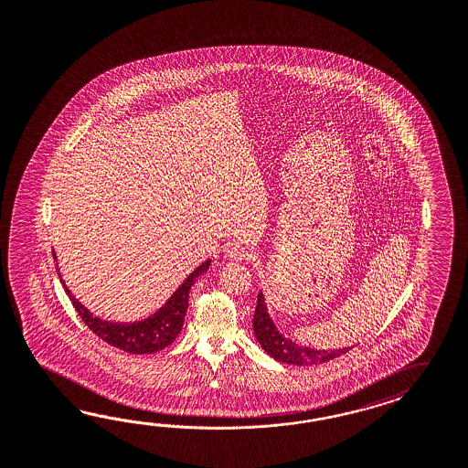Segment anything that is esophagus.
Instances as JSON below:
<instances>
[{
    "instance_id": "34e87169",
    "label": "esophagus",
    "mask_w": 468,
    "mask_h": 468,
    "mask_svg": "<svg viewBox=\"0 0 468 468\" xmlns=\"http://www.w3.org/2000/svg\"><path fill=\"white\" fill-rule=\"evenodd\" d=\"M227 257H229V261H237V262L249 261L251 257V250L243 243H231L229 249H227Z\"/></svg>"
}]
</instances>
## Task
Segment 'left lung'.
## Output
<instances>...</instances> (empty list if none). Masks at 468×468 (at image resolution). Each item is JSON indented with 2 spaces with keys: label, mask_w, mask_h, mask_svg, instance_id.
<instances>
[{
  "label": "left lung",
  "mask_w": 468,
  "mask_h": 468,
  "mask_svg": "<svg viewBox=\"0 0 468 468\" xmlns=\"http://www.w3.org/2000/svg\"><path fill=\"white\" fill-rule=\"evenodd\" d=\"M253 333L261 343L263 350L275 360L282 364L316 365L324 364L340 355L346 354L350 348L343 350H314L308 346H299L294 342L284 338L279 331L275 330L272 319L269 318L265 299L261 292L257 297V308L253 314Z\"/></svg>",
  "instance_id": "1"
}]
</instances>
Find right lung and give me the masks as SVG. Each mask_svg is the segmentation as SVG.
Wrapping results in <instances>:
<instances>
[{
    "label": "right lung",
    "mask_w": 468,
    "mask_h": 468,
    "mask_svg": "<svg viewBox=\"0 0 468 468\" xmlns=\"http://www.w3.org/2000/svg\"><path fill=\"white\" fill-rule=\"evenodd\" d=\"M207 267H209V261L201 263L154 316L138 321V323H130V324L128 323L126 324L125 323H110V321H104L98 316H92V313L84 308L80 301L69 292L62 279H60V282L64 284V289L68 292L72 306L80 313L86 326L98 338H101L108 345L128 352V354H155L162 348H165L167 345H171L176 340V336L181 333L184 316H186V311L189 306V303H187L189 289L196 282V279L207 271Z\"/></svg>",
    "instance_id": "add662e5"
}]
</instances>
